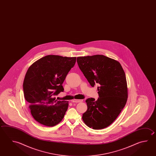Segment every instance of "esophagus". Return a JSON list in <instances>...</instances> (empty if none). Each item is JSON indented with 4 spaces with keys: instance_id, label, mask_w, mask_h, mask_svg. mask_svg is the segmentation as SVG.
Here are the masks:
<instances>
[{
    "instance_id": "obj_1",
    "label": "esophagus",
    "mask_w": 156,
    "mask_h": 156,
    "mask_svg": "<svg viewBox=\"0 0 156 156\" xmlns=\"http://www.w3.org/2000/svg\"><path fill=\"white\" fill-rule=\"evenodd\" d=\"M83 100V99H80V100H78V99H73V100L72 101V102H73V103H80V102H82Z\"/></svg>"
}]
</instances>
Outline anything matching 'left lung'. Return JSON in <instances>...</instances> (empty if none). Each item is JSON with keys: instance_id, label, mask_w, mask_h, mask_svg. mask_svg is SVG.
Masks as SVG:
<instances>
[{"instance_id": "left-lung-1", "label": "left lung", "mask_w": 156, "mask_h": 156, "mask_svg": "<svg viewBox=\"0 0 156 156\" xmlns=\"http://www.w3.org/2000/svg\"><path fill=\"white\" fill-rule=\"evenodd\" d=\"M78 66L92 87L98 84L97 100H85L88 109L83 114L84 123L93 129H103L118 118L127 99L125 72L119 62L104 55L78 57Z\"/></svg>"}]
</instances>
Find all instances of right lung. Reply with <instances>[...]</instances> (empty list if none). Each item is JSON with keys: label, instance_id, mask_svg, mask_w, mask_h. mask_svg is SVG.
<instances>
[{"label": "right lung", "instance_id": "add662e5", "mask_svg": "<svg viewBox=\"0 0 156 156\" xmlns=\"http://www.w3.org/2000/svg\"><path fill=\"white\" fill-rule=\"evenodd\" d=\"M76 62V57L47 55L29 68L23 83L24 97L39 123L53 126L63 119L68 103L55 96L64 91L62 84Z\"/></svg>", "mask_w": 156, "mask_h": 156}]
</instances>
